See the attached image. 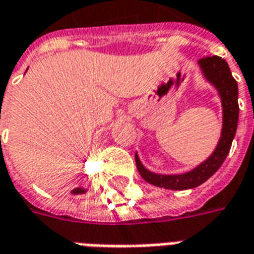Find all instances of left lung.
I'll return each instance as SVG.
<instances>
[{
  "mask_svg": "<svg viewBox=\"0 0 254 254\" xmlns=\"http://www.w3.org/2000/svg\"><path fill=\"white\" fill-rule=\"evenodd\" d=\"M198 64L201 66L205 77L218 88L222 103H223V130L222 137L219 141L218 147L215 149L209 158L204 163L196 167L194 170L180 174V176H162L151 173L140 163L137 155L134 156L136 166L145 181L155 185V187L165 188V189H173V190H184V189H191L202 182H205L212 177L222 163L229 155L233 138L237 132V124H238V114H240V106H238V84L230 72V67L223 58L218 56H208V57L200 58Z\"/></svg>",
  "mask_w": 254,
  "mask_h": 254,
  "instance_id": "8db88e82",
  "label": "left lung"
}]
</instances>
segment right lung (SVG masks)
I'll use <instances>...</instances> for the list:
<instances>
[{
    "label": "right lung",
    "instance_id": "obj_1",
    "mask_svg": "<svg viewBox=\"0 0 254 254\" xmlns=\"http://www.w3.org/2000/svg\"><path fill=\"white\" fill-rule=\"evenodd\" d=\"M84 189H81V188H77V189H74V190H73V193H74V194H81V193H84Z\"/></svg>",
    "mask_w": 254,
    "mask_h": 254
}]
</instances>
